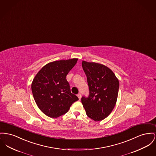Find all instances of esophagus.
I'll return each instance as SVG.
<instances>
[{
  "label": "esophagus",
  "instance_id": "obj_1",
  "mask_svg": "<svg viewBox=\"0 0 156 156\" xmlns=\"http://www.w3.org/2000/svg\"><path fill=\"white\" fill-rule=\"evenodd\" d=\"M77 97H78V98H79V100H80V99H81V97H82L81 94H80V93H79V94H77Z\"/></svg>",
  "mask_w": 156,
  "mask_h": 156
}]
</instances>
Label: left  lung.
Listing matches in <instances>:
<instances>
[{"mask_svg": "<svg viewBox=\"0 0 156 156\" xmlns=\"http://www.w3.org/2000/svg\"><path fill=\"white\" fill-rule=\"evenodd\" d=\"M82 67L89 87V96L82 97V105L89 118L101 121L115 107L119 89V80L110 69L102 64L83 60Z\"/></svg>", "mask_w": 156, "mask_h": 156, "instance_id": "obj_1", "label": "left lung"}]
</instances>
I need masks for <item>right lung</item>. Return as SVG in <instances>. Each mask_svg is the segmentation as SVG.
I'll return each mask as SVG.
<instances>
[{"mask_svg": "<svg viewBox=\"0 0 156 156\" xmlns=\"http://www.w3.org/2000/svg\"><path fill=\"white\" fill-rule=\"evenodd\" d=\"M78 58L57 60L43 66L32 83L33 98L39 108L51 118L66 113L78 98L70 91L66 76Z\"/></svg>", "mask_w": 156, "mask_h": 156, "instance_id": "obj_1", "label": "right lung"}]
</instances>
